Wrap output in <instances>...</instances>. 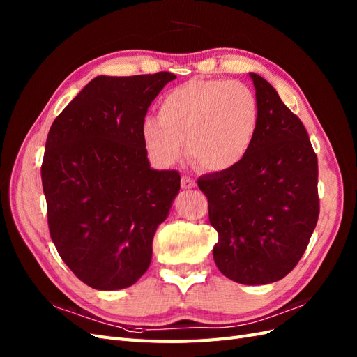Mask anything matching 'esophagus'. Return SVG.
Wrapping results in <instances>:
<instances>
[{
	"mask_svg": "<svg viewBox=\"0 0 357 357\" xmlns=\"http://www.w3.org/2000/svg\"><path fill=\"white\" fill-rule=\"evenodd\" d=\"M197 186V183H195V180H192L190 177H181V189H192V188H195Z\"/></svg>",
	"mask_w": 357,
	"mask_h": 357,
	"instance_id": "esophagus-1",
	"label": "esophagus"
}]
</instances>
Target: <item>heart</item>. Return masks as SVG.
<instances>
[{
    "instance_id": "heart-1",
    "label": "heart",
    "mask_w": 357,
    "mask_h": 357,
    "mask_svg": "<svg viewBox=\"0 0 357 357\" xmlns=\"http://www.w3.org/2000/svg\"><path fill=\"white\" fill-rule=\"evenodd\" d=\"M257 128V101L240 82L192 79L171 89L159 114L142 122L149 155L162 167L176 164L186 150L205 171L236 167L250 150Z\"/></svg>"
}]
</instances>
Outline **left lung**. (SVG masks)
Returning <instances> with one entry per match:
<instances>
[{
    "label": "left lung",
    "instance_id": "8db88e82",
    "mask_svg": "<svg viewBox=\"0 0 357 357\" xmlns=\"http://www.w3.org/2000/svg\"><path fill=\"white\" fill-rule=\"evenodd\" d=\"M257 128L247 156L232 169L198 178L219 234V271L232 282L274 283L296 266L319 218L317 156L299 117L261 75Z\"/></svg>",
    "mask_w": 357,
    "mask_h": 357
}]
</instances>
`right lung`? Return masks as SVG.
Returning a JSON list of instances; mask_svg holds the SVG:
<instances>
[{
	"mask_svg": "<svg viewBox=\"0 0 357 357\" xmlns=\"http://www.w3.org/2000/svg\"><path fill=\"white\" fill-rule=\"evenodd\" d=\"M172 73L98 75L52 123L41 165L52 241L84 284L132 286L152 261L158 226L180 190L177 171L150 168L147 109Z\"/></svg>",
	"mask_w": 357,
	"mask_h": 357,
	"instance_id": "add662e5",
	"label": "right lung"
}]
</instances>
